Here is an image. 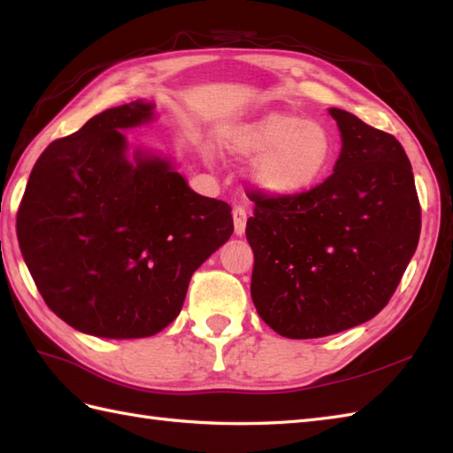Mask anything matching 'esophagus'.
<instances>
[{
    "instance_id": "esophagus-1",
    "label": "esophagus",
    "mask_w": 453,
    "mask_h": 453,
    "mask_svg": "<svg viewBox=\"0 0 453 453\" xmlns=\"http://www.w3.org/2000/svg\"><path fill=\"white\" fill-rule=\"evenodd\" d=\"M232 216H234V232L235 235L242 237L247 227V210L243 206H234Z\"/></svg>"
}]
</instances>
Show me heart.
Returning <instances> with one entry per match:
<instances>
[{"label": "heart", "mask_w": 453, "mask_h": 453, "mask_svg": "<svg viewBox=\"0 0 453 453\" xmlns=\"http://www.w3.org/2000/svg\"><path fill=\"white\" fill-rule=\"evenodd\" d=\"M221 140L234 157H255L247 177L268 198H294L311 190L334 161L331 132L300 114L271 112L237 122Z\"/></svg>", "instance_id": "b5f03b06"}]
</instances>
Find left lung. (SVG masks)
Instances as JSON below:
<instances>
[{
	"mask_svg": "<svg viewBox=\"0 0 453 453\" xmlns=\"http://www.w3.org/2000/svg\"><path fill=\"white\" fill-rule=\"evenodd\" d=\"M341 132L333 175L294 198L255 195L251 297L286 339H319L388 305L417 251L415 177L395 136L329 109Z\"/></svg>",
	"mask_w": 453,
	"mask_h": 453,
	"instance_id": "1",
	"label": "left lung"
}]
</instances>
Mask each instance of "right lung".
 <instances>
[{"label": "right lung", "mask_w": 453, "mask_h": 453, "mask_svg": "<svg viewBox=\"0 0 453 453\" xmlns=\"http://www.w3.org/2000/svg\"><path fill=\"white\" fill-rule=\"evenodd\" d=\"M157 119L138 99L52 142L28 177L17 239L46 305L73 329L143 339L180 313L192 273L234 234L232 208L188 187L167 153L122 130Z\"/></svg>", "instance_id": "obj_1"}]
</instances>
